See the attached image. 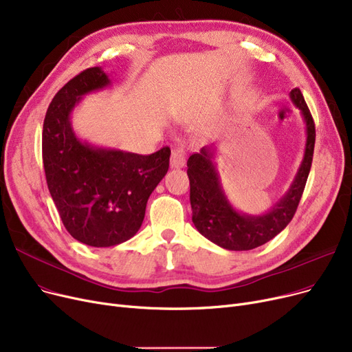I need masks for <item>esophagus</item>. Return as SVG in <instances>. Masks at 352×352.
I'll return each mask as SVG.
<instances>
[{
	"instance_id": "obj_1",
	"label": "esophagus",
	"mask_w": 352,
	"mask_h": 352,
	"mask_svg": "<svg viewBox=\"0 0 352 352\" xmlns=\"http://www.w3.org/2000/svg\"><path fill=\"white\" fill-rule=\"evenodd\" d=\"M171 165L174 168H182L186 165V149L182 146H175L171 152Z\"/></svg>"
}]
</instances>
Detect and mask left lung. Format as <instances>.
I'll use <instances>...</instances> for the list:
<instances>
[{
	"label": "left lung",
	"mask_w": 352,
	"mask_h": 352,
	"mask_svg": "<svg viewBox=\"0 0 352 352\" xmlns=\"http://www.w3.org/2000/svg\"><path fill=\"white\" fill-rule=\"evenodd\" d=\"M290 99L307 124V145L298 174L287 192L262 216L236 211L221 188L212 164L214 149L206 146L187 161L190 201L195 228L210 241L227 250H252L278 236L294 219L311 171L315 146V122L302 91L290 90Z\"/></svg>",
	"instance_id": "1"
}]
</instances>
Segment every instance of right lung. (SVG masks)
Segmentation results:
<instances>
[{
  "mask_svg": "<svg viewBox=\"0 0 352 352\" xmlns=\"http://www.w3.org/2000/svg\"><path fill=\"white\" fill-rule=\"evenodd\" d=\"M108 85L100 67L83 70L57 91L43 124L44 173L58 216L72 237L91 248L116 246L136 234L171 155L168 146L151 155L96 148L74 135V106Z\"/></svg>",
  "mask_w": 352,
  "mask_h": 352,
  "instance_id": "add662e5",
  "label": "right lung"
}]
</instances>
